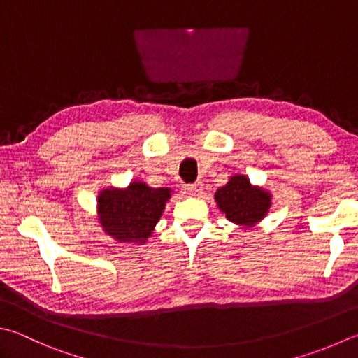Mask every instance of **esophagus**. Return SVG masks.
<instances>
[{
  "mask_svg": "<svg viewBox=\"0 0 358 358\" xmlns=\"http://www.w3.org/2000/svg\"><path fill=\"white\" fill-rule=\"evenodd\" d=\"M202 190H204V184H202L201 180L194 182V184L187 185V192L190 193L192 196H201V194H202Z\"/></svg>",
  "mask_w": 358,
  "mask_h": 358,
  "instance_id": "esophagus-1",
  "label": "esophagus"
}]
</instances>
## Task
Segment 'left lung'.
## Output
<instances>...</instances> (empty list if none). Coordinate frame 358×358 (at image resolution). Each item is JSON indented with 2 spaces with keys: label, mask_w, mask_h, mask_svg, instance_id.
I'll use <instances>...</instances> for the list:
<instances>
[{
  "label": "left lung",
  "mask_w": 358,
  "mask_h": 358,
  "mask_svg": "<svg viewBox=\"0 0 358 358\" xmlns=\"http://www.w3.org/2000/svg\"><path fill=\"white\" fill-rule=\"evenodd\" d=\"M215 201L226 218L234 224L252 227L266 217L271 207V194L251 185L245 174H235L215 193Z\"/></svg>",
  "instance_id": "left-lung-1"
}]
</instances>
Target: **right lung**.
Returning a JSON list of instances; mask_svg holds the SVG:
<instances>
[{"mask_svg": "<svg viewBox=\"0 0 358 358\" xmlns=\"http://www.w3.org/2000/svg\"><path fill=\"white\" fill-rule=\"evenodd\" d=\"M170 196V188H152L140 180L126 188H106L98 196L103 231L120 243H146Z\"/></svg>", "mask_w": 358, "mask_h": 358, "instance_id": "1", "label": "right lung"}]
</instances>
